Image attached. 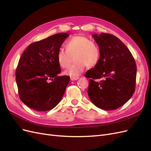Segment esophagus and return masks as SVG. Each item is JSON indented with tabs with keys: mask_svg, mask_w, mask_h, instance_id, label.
Here are the masks:
<instances>
[{
	"mask_svg": "<svg viewBox=\"0 0 151 151\" xmlns=\"http://www.w3.org/2000/svg\"><path fill=\"white\" fill-rule=\"evenodd\" d=\"M79 77H70V80L71 81H76L77 79H79Z\"/></svg>",
	"mask_w": 151,
	"mask_h": 151,
	"instance_id": "1",
	"label": "esophagus"
}]
</instances>
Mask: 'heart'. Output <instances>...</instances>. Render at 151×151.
Wrapping results in <instances>:
<instances>
[{"mask_svg":"<svg viewBox=\"0 0 151 151\" xmlns=\"http://www.w3.org/2000/svg\"><path fill=\"white\" fill-rule=\"evenodd\" d=\"M65 50L60 49L57 53V62L62 68H68L74 58V63L65 72V74L77 77L86 67H93L99 62L101 52L99 46L84 36H74L69 39L65 45Z\"/></svg>","mask_w":151,"mask_h":151,"instance_id":"b5f03b06","label":"heart"}]
</instances>
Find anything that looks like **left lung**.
<instances>
[{"instance_id": "left-lung-1", "label": "left lung", "mask_w": 151, "mask_h": 151, "mask_svg": "<svg viewBox=\"0 0 151 151\" xmlns=\"http://www.w3.org/2000/svg\"><path fill=\"white\" fill-rule=\"evenodd\" d=\"M92 36L100 49L101 56L96 65L85 74L86 77L91 78L88 95L97 107L114 110L127 102L135 92V61L117 37L105 33Z\"/></svg>"}]
</instances>
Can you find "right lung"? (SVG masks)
Listing matches in <instances>:
<instances>
[{
    "mask_svg": "<svg viewBox=\"0 0 151 151\" xmlns=\"http://www.w3.org/2000/svg\"><path fill=\"white\" fill-rule=\"evenodd\" d=\"M69 34L59 33L30 44L23 52L16 70L19 99L28 107L47 111L62 100L70 81L59 76L57 53Z\"/></svg>",
    "mask_w": 151,
    "mask_h": 151,
    "instance_id": "add662e5",
    "label": "right lung"
}]
</instances>
